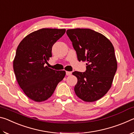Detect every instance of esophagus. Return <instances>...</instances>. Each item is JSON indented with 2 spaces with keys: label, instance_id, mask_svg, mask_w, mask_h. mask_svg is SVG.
Listing matches in <instances>:
<instances>
[{
  "label": "esophagus",
  "instance_id": "34e87169",
  "mask_svg": "<svg viewBox=\"0 0 134 134\" xmlns=\"http://www.w3.org/2000/svg\"><path fill=\"white\" fill-rule=\"evenodd\" d=\"M72 74L71 71H66V75L67 76H70Z\"/></svg>",
  "mask_w": 134,
  "mask_h": 134
}]
</instances>
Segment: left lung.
I'll list each match as a JSON object with an SVG mask.
<instances>
[{
    "instance_id": "left-lung-1",
    "label": "left lung",
    "mask_w": 134,
    "mask_h": 134,
    "mask_svg": "<svg viewBox=\"0 0 134 134\" xmlns=\"http://www.w3.org/2000/svg\"><path fill=\"white\" fill-rule=\"evenodd\" d=\"M66 33L78 60L87 62L85 72H72L77 78L74 92L84 101H96L110 89L116 71L114 47L107 38L92 29H71Z\"/></svg>"
}]
</instances>
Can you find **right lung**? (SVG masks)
Returning a JSON list of instances; mask_svg holds the SVG:
<instances>
[{"label": "right lung", "mask_w": 134, "mask_h": 134, "mask_svg": "<svg viewBox=\"0 0 134 134\" xmlns=\"http://www.w3.org/2000/svg\"><path fill=\"white\" fill-rule=\"evenodd\" d=\"M65 29L42 28L26 36L19 43L13 62L18 83L29 99L38 102L49 98L65 75L45 64L52 57V47Z\"/></svg>", "instance_id": "right-lung-1"}]
</instances>
